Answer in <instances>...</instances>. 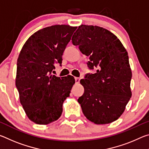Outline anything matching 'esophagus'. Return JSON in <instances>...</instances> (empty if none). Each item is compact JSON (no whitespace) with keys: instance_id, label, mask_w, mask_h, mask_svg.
Masks as SVG:
<instances>
[{"instance_id":"1","label":"esophagus","mask_w":149,"mask_h":149,"mask_svg":"<svg viewBox=\"0 0 149 149\" xmlns=\"http://www.w3.org/2000/svg\"><path fill=\"white\" fill-rule=\"evenodd\" d=\"M75 82H76V83H79L80 78L79 77H75Z\"/></svg>"}]
</instances>
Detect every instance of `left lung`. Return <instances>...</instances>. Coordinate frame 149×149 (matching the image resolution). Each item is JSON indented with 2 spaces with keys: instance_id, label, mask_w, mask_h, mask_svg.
I'll return each mask as SVG.
<instances>
[{
  "instance_id": "obj_1",
  "label": "left lung",
  "mask_w": 149,
  "mask_h": 149,
  "mask_svg": "<svg viewBox=\"0 0 149 149\" xmlns=\"http://www.w3.org/2000/svg\"><path fill=\"white\" fill-rule=\"evenodd\" d=\"M72 42L89 56V69L95 74L80 81L84 93L78 99L83 113L96 124H107L118 120L132 97V74L127 52L118 37L103 27L81 25Z\"/></svg>"
}]
</instances>
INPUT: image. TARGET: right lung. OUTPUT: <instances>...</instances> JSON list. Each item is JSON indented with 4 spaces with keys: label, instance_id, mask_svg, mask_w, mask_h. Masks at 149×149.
I'll list each match as a JSON object with an SVG mask.
<instances>
[{
    "label": "right lung",
    "instance_id": "right-lung-1",
    "mask_svg": "<svg viewBox=\"0 0 149 149\" xmlns=\"http://www.w3.org/2000/svg\"><path fill=\"white\" fill-rule=\"evenodd\" d=\"M77 27L55 25L40 29L25 42L17 61L16 86L27 117L39 125L57 120L75 79L52 75Z\"/></svg>",
    "mask_w": 149,
    "mask_h": 149
}]
</instances>
